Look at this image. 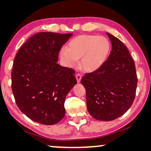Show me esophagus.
Wrapping results in <instances>:
<instances>
[{
  "instance_id": "34e87169",
  "label": "esophagus",
  "mask_w": 151,
  "mask_h": 151,
  "mask_svg": "<svg viewBox=\"0 0 151 151\" xmlns=\"http://www.w3.org/2000/svg\"><path fill=\"white\" fill-rule=\"evenodd\" d=\"M76 79H77V81L78 83H80V81H81V75L80 74H77L75 76Z\"/></svg>"
}]
</instances>
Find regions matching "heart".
<instances>
[{
    "label": "heart",
    "instance_id": "obj_1",
    "mask_svg": "<svg viewBox=\"0 0 151 151\" xmlns=\"http://www.w3.org/2000/svg\"><path fill=\"white\" fill-rule=\"evenodd\" d=\"M111 51L107 38L97 35H80L60 50L59 56L65 65L74 68L80 58L79 65L88 72L96 71L105 63Z\"/></svg>",
    "mask_w": 151,
    "mask_h": 151
}]
</instances>
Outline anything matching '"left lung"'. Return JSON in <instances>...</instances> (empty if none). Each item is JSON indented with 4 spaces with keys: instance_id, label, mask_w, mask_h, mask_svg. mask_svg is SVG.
<instances>
[{
    "instance_id": "8db88e82",
    "label": "left lung",
    "mask_w": 151,
    "mask_h": 151,
    "mask_svg": "<svg viewBox=\"0 0 151 151\" xmlns=\"http://www.w3.org/2000/svg\"><path fill=\"white\" fill-rule=\"evenodd\" d=\"M106 34L112 44L107 60L81 81L86 91L90 115L103 121L116 119L130 108L137 85L136 68L128 49L115 36Z\"/></svg>"
}]
</instances>
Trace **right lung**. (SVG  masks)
Returning a JSON list of instances; mask_svg holds the SVG:
<instances>
[{
	"instance_id": "add662e5",
	"label": "right lung",
	"mask_w": 151,
	"mask_h": 151,
	"mask_svg": "<svg viewBox=\"0 0 151 151\" xmlns=\"http://www.w3.org/2000/svg\"><path fill=\"white\" fill-rule=\"evenodd\" d=\"M72 35L36 33L15 56L11 74L12 93L19 109L32 121L54 125L65 114V98L77 82L73 70L57 62L59 51Z\"/></svg>"
}]
</instances>
